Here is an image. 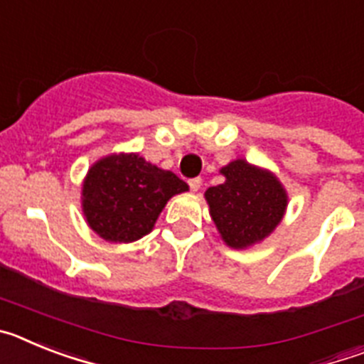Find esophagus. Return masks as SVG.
Here are the masks:
<instances>
[{
	"instance_id": "1",
	"label": "esophagus",
	"mask_w": 364,
	"mask_h": 364,
	"mask_svg": "<svg viewBox=\"0 0 364 364\" xmlns=\"http://www.w3.org/2000/svg\"><path fill=\"white\" fill-rule=\"evenodd\" d=\"M200 186H202V178H191L189 180V188H191V191H198V189H200Z\"/></svg>"
}]
</instances>
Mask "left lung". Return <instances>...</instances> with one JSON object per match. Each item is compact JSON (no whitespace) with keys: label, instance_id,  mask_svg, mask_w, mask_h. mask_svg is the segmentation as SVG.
Returning a JSON list of instances; mask_svg holds the SVG:
<instances>
[{"label":"left lung","instance_id":"left-lung-1","mask_svg":"<svg viewBox=\"0 0 364 364\" xmlns=\"http://www.w3.org/2000/svg\"><path fill=\"white\" fill-rule=\"evenodd\" d=\"M220 175L224 182L204 193L220 239L233 250L262 242L286 213L288 193L284 186L275 173L244 159L222 167Z\"/></svg>","mask_w":364,"mask_h":364}]
</instances>
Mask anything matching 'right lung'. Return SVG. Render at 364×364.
<instances>
[{"instance_id": "obj_1", "label": "right lung", "mask_w": 364, "mask_h": 364, "mask_svg": "<svg viewBox=\"0 0 364 364\" xmlns=\"http://www.w3.org/2000/svg\"><path fill=\"white\" fill-rule=\"evenodd\" d=\"M189 186L138 153H112L96 160L82 184L87 226L107 242L127 244L151 233L167 200Z\"/></svg>"}]
</instances>
